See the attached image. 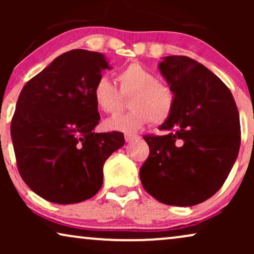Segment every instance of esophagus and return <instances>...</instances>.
<instances>
[{
  "label": "esophagus",
  "instance_id": "1",
  "mask_svg": "<svg viewBox=\"0 0 254 254\" xmlns=\"http://www.w3.org/2000/svg\"><path fill=\"white\" fill-rule=\"evenodd\" d=\"M136 138H138V136L135 134H125V140H126V142H131L136 140Z\"/></svg>",
  "mask_w": 254,
  "mask_h": 254
}]
</instances>
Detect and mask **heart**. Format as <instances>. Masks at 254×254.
Wrapping results in <instances>:
<instances>
[{
	"mask_svg": "<svg viewBox=\"0 0 254 254\" xmlns=\"http://www.w3.org/2000/svg\"><path fill=\"white\" fill-rule=\"evenodd\" d=\"M119 91L105 76L97 79L92 89L96 106L105 113H116L123 103V97H129L130 111L105 121L111 130L134 133L150 123L159 125L169 119L175 105V93L168 84L157 81L154 72L133 62L117 75Z\"/></svg>",
	"mask_w": 254,
	"mask_h": 254,
	"instance_id": "obj_1",
	"label": "heart"
}]
</instances>
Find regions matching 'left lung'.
<instances>
[{
  "instance_id": "left-lung-1",
  "label": "left lung",
  "mask_w": 254,
  "mask_h": 254,
  "mask_svg": "<svg viewBox=\"0 0 254 254\" xmlns=\"http://www.w3.org/2000/svg\"><path fill=\"white\" fill-rule=\"evenodd\" d=\"M158 69L175 93L171 116L144 136L150 154L140 169L144 190L159 202L190 207L221 189L241 147V124L227 85L193 59L162 58Z\"/></svg>"
}]
</instances>
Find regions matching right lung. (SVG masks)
Instances as JSON below:
<instances>
[{"label":"right lung","instance_id":"add662e5","mask_svg":"<svg viewBox=\"0 0 254 254\" xmlns=\"http://www.w3.org/2000/svg\"><path fill=\"white\" fill-rule=\"evenodd\" d=\"M105 55L85 50L61 54L24 85L11 121V140L24 183L59 204L92 197L104 163L125 144L123 133H95L99 123L92 89Z\"/></svg>","mask_w":254,"mask_h":254}]
</instances>
